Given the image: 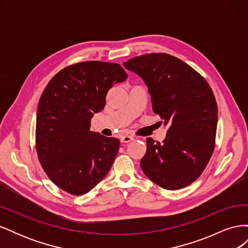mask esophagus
Returning <instances> with one entry per match:
<instances>
[{"instance_id":"esophagus-1","label":"esophagus","mask_w":248,"mask_h":248,"mask_svg":"<svg viewBox=\"0 0 248 248\" xmlns=\"http://www.w3.org/2000/svg\"><path fill=\"white\" fill-rule=\"evenodd\" d=\"M121 140V142H129V141L133 140V138L130 136H124L121 138V140Z\"/></svg>"}]
</instances>
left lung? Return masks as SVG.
I'll use <instances>...</instances> for the list:
<instances>
[{
  "label": "left lung",
  "instance_id": "left-lung-1",
  "mask_svg": "<svg viewBox=\"0 0 248 248\" xmlns=\"http://www.w3.org/2000/svg\"><path fill=\"white\" fill-rule=\"evenodd\" d=\"M123 65L145 81L153 111L169 125L162 144L147 139L140 168L164 189L183 188L201 176L215 147L217 104L212 90L189 65L168 54L142 55Z\"/></svg>",
  "mask_w": 248,
  "mask_h": 248
}]
</instances>
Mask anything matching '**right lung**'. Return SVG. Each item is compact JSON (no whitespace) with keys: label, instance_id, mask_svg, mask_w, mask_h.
<instances>
[{"label":"right lung","instance_id":"obj_1","mask_svg":"<svg viewBox=\"0 0 248 248\" xmlns=\"http://www.w3.org/2000/svg\"><path fill=\"white\" fill-rule=\"evenodd\" d=\"M116 63L87 61L66 67L47 84L36 118V149L41 166L60 188L89 192L107 176L120 140L90 130L106 106L108 90L127 78Z\"/></svg>","mask_w":248,"mask_h":248}]
</instances>
